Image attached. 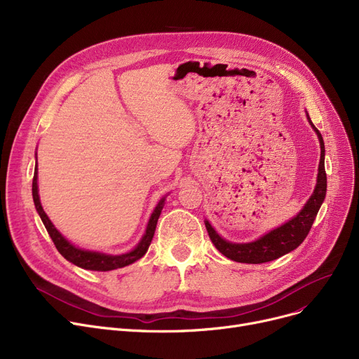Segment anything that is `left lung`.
Masks as SVG:
<instances>
[{
    "label": "left lung",
    "instance_id": "8db88e82",
    "mask_svg": "<svg viewBox=\"0 0 359 359\" xmlns=\"http://www.w3.org/2000/svg\"><path fill=\"white\" fill-rule=\"evenodd\" d=\"M307 119L313 126V129L316 130L320 141V148H322V153H320V163H318L317 183H316L313 195L310 196L307 203L303 206V210H301L292 219H290L284 225H280V227L269 231L268 234L262 236L256 241H250V243H230L227 240H224L212 229V225L208 221H205V227L210 234L211 241L219 250V253H222L225 257L240 263L271 262L297 249L310 233L316 215L326 196L327 177H326V170H325L323 137L318 132V129L313 125L309 115H307Z\"/></svg>",
    "mask_w": 359,
    "mask_h": 359
}]
</instances>
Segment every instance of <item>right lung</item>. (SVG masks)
I'll return each instance as SVG.
<instances>
[{
	"label": "right lung",
	"instance_id": "right-lung-1",
	"mask_svg": "<svg viewBox=\"0 0 359 359\" xmlns=\"http://www.w3.org/2000/svg\"><path fill=\"white\" fill-rule=\"evenodd\" d=\"M32 194H33V202L36 206V211L39 212L42 222L45 225L46 231L49 233L55 248L58 249V252L74 265H77L83 269H88V271H99V272H106V271H113L118 268H123L130 265V263L137 262L138 259H141L151 244V240L154 237V231L157 227V221L158 217L161 214V210L164 206V201L165 198H163L158 205L156 206L154 212L151 214L145 234L142 236L141 241L137 244V248L134 250H130L125 255H106V253H99V252H90V250H84V249H79L75 248L74 244H71L58 230L55 229V225L50 222V219L48 218L46 212L43 211L42 205H41V199H39V194H37V163L34 167V176H33V184H32Z\"/></svg>",
	"mask_w": 359,
	"mask_h": 359
}]
</instances>
